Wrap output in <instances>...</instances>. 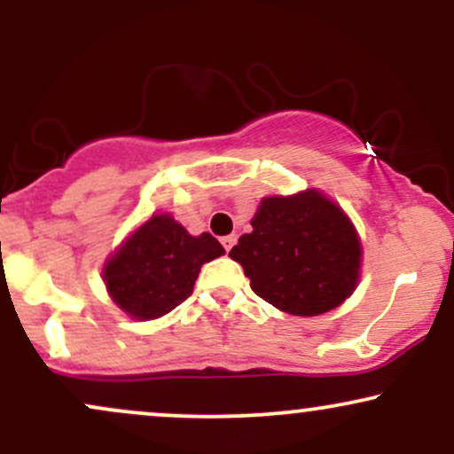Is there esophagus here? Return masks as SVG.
I'll return each instance as SVG.
<instances>
[{
	"label": "esophagus",
	"mask_w": 454,
	"mask_h": 454,
	"mask_svg": "<svg viewBox=\"0 0 454 454\" xmlns=\"http://www.w3.org/2000/svg\"><path fill=\"white\" fill-rule=\"evenodd\" d=\"M234 243H237V237H234V234H228V237H222V245H223V249H226V252H231Z\"/></svg>",
	"instance_id": "obj_1"
}]
</instances>
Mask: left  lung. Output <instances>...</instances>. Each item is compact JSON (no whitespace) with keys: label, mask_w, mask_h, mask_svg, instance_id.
<instances>
[{"label":"left lung","mask_w":454,"mask_h":454,"mask_svg":"<svg viewBox=\"0 0 454 454\" xmlns=\"http://www.w3.org/2000/svg\"><path fill=\"white\" fill-rule=\"evenodd\" d=\"M254 231L231 249L260 299L293 316H320L354 293L361 239L350 217L317 190L262 198Z\"/></svg>","instance_id":"8db88e82"}]
</instances>
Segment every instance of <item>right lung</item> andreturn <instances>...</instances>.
Segmentation results:
<instances>
[{"label": "right lung", "mask_w": 454, "mask_h": 454, "mask_svg": "<svg viewBox=\"0 0 454 454\" xmlns=\"http://www.w3.org/2000/svg\"><path fill=\"white\" fill-rule=\"evenodd\" d=\"M223 247L209 232L192 237L168 213L137 228L104 264L111 299L134 320H153L181 305L194 290L205 262Z\"/></svg>", "instance_id": "right-lung-1"}]
</instances>
